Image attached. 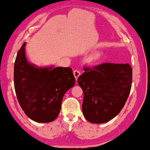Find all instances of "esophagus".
<instances>
[{
    "label": "esophagus",
    "instance_id": "obj_1",
    "mask_svg": "<svg viewBox=\"0 0 150 150\" xmlns=\"http://www.w3.org/2000/svg\"><path fill=\"white\" fill-rule=\"evenodd\" d=\"M73 73H74V77L76 78V80H77L78 77L81 74H80V72L79 71V70H74V72H73Z\"/></svg>",
    "mask_w": 150,
    "mask_h": 150
}]
</instances>
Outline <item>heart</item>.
I'll use <instances>...</instances> for the list:
<instances>
[{
  "label": "heart",
  "instance_id": "heart-1",
  "mask_svg": "<svg viewBox=\"0 0 150 150\" xmlns=\"http://www.w3.org/2000/svg\"><path fill=\"white\" fill-rule=\"evenodd\" d=\"M102 56H103V53L101 52H96L88 56L86 59V61L87 63L90 64L97 63L100 60Z\"/></svg>",
  "mask_w": 150,
  "mask_h": 150
}]
</instances>
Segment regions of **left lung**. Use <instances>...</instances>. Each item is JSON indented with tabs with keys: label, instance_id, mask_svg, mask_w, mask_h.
I'll return each mask as SVG.
<instances>
[{
	"label": "left lung",
	"instance_id": "obj_1",
	"mask_svg": "<svg viewBox=\"0 0 150 150\" xmlns=\"http://www.w3.org/2000/svg\"><path fill=\"white\" fill-rule=\"evenodd\" d=\"M83 69L78 83L83 92L84 117L93 123L108 122L119 114L127 100L132 68L128 63H106Z\"/></svg>",
	"mask_w": 150,
	"mask_h": 150
}]
</instances>
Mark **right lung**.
Segmentation results:
<instances>
[{"instance_id":"obj_1","label":"right lung","mask_w":150,"mask_h":150,"mask_svg":"<svg viewBox=\"0 0 150 150\" xmlns=\"http://www.w3.org/2000/svg\"><path fill=\"white\" fill-rule=\"evenodd\" d=\"M25 45L19 50L14 64V87L19 105L30 119L49 123L57 117L65 93L75 84L69 67H38L29 63Z\"/></svg>"}]
</instances>
